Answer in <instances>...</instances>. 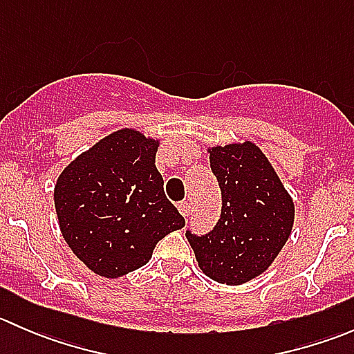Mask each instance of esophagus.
I'll use <instances>...</instances> for the list:
<instances>
[{
	"instance_id": "esophagus-1",
	"label": "esophagus",
	"mask_w": 354,
	"mask_h": 354,
	"mask_svg": "<svg viewBox=\"0 0 354 354\" xmlns=\"http://www.w3.org/2000/svg\"><path fill=\"white\" fill-rule=\"evenodd\" d=\"M178 210H180L181 216L188 217V216H190V212H192V205L188 202H180V203H178Z\"/></svg>"
}]
</instances>
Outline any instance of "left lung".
I'll use <instances>...</instances> for the list:
<instances>
[{"instance_id":"left-lung-1","label":"left lung","mask_w":354,"mask_h":354,"mask_svg":"<svg viewBox=\"0 0 354 354\" xmlns=\"http://www.w3.org/2000/svg\"><path fill=\"white\" fill-rule=\"evenodd\" d=\"M223 195L209 234L187 231L198 267L221 284L248 283L269 269L291 234L295 203L266 154L252 142L209 149Z\"/></svg>"}]
</instances>
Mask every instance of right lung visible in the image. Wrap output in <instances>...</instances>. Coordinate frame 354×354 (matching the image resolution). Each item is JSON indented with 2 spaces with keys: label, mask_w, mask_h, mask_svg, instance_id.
I'll list each match as a JSON object with an SVG mask.
<instances>
[{
  "label": "right lung",
  "mask_w": 354,
  "mask_h": 354,
  "mask_svg": "<svg viewBox=\"0 0 354 354\" xmlns=\"http://www.w3.org/2000/svg\"><path fill=\"white\" fill-rule=\"evenodd\" d=\"M159 140L133 128L108 135L55 185L59 230L71 252L108 279L140 269L159 240L185 226L156 167Z\"/></svg>",
  "instance_id": "obj_1"
}]
</instances>
